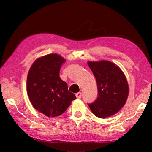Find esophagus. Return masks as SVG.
I'll list each match as a JSON object with an SVG mask.
<instances>
[{
  "label": "esophagus",
  "instance_id": "1",
  "mask_svg": "<svg viewBox=\"0 0 152 152\" xmlns=\"http://www.w3.org/2000/svg\"><path fill=\"white\" fill-rule=\"evenodd\" d=\"M75 96H76L77 98L79 99L81 98V96H82V93H80V92H79V93H76Z\"/></svg>",
  "mask_w": 152,
  "mask_h": 152
}]
</instances>
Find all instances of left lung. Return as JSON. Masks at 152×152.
<instances>
[{
  "mask_svg": "<svg viewBox=\"0 0 152 152\" xmlns=\"http://www.w3.org/2000/svg\"><path fill=\"white\" fill-rule=\"evenodd\" d=\"M87 65L96 78L98 91L97 99L89 107L96 117H111L126 104L129 94L126 77L117 65L107 60L89 61Z\"/></svg>",
  "mask_w": 152,
  "mask_h": 152,
  "instance_id": "8db88e82",
  "label": "left lung"
}]
</instances>
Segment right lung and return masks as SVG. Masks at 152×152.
Segmentation results:
<instances>
[{
    "instance_id": "add662e5",
    "label": "right lung",
    "mask_w": 152,
    "mask_h": 152,
    "mask_svg": "<svg viewBox=\"0 0 152 152\" xmlns=\"http://www.w3.org/2000/svg\"><path fill=\"white\" fill-rule=\"evenodd\" d=\"M65 61L56 53L45 55L34 62L27 76L26 91L32 105L48 117L61 115L76 99L59 75Z\"/></svg>"
}]
</instances>
